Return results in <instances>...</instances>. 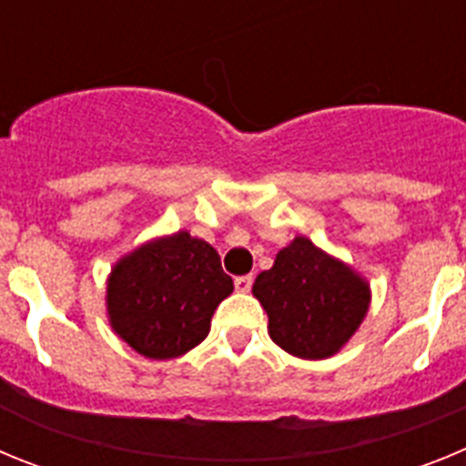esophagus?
<instances>
[{
	"label": "esophagus",
	"mask_w": 466,
	"mask_h": 466,
	"mask_svg": "<svg viewBox=\"0 0 466 466\" xmlns=\"http://www.w3.org/2000/svg\"><path fill=\"white\" fill-rule=\"evenodd\" d=\"M252 282H254L252 275H240V278L233 279V284H236L238 291H249L252 289Z\"/></svg>",
	"instance_id": "34e87169"
}]
</instances>
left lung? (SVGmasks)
<instances>
[{
    "mask_svg": "<svg viewBox=\"0 0 466 466\" xmlns=\"http://www.w3.org/2000/svg\"><path fill=\"white\" fill-rule=\"evenodd\" d=\"M268 312L270 339L300 360L339 352L369 308V287L308 238H296L252 287Z\"/></svg>",
    "mask_w": 466,
    "mask_h": 466,
    "instance_id": "left-lung-1",
    "label": "left lung"
}]
</instances>
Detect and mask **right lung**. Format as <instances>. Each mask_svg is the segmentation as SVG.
Listing matches in <instances>:
<instances>
[{"mask_svg":"<svg viewBox=\"0 0 466 466\" xmlns=\"http://www.w3.org/2000/svg\"><path fill=\"white\" fill-rule=\"evenodd\" d=\"M233 291L219 254L187 230L142 245L116 263L106 287L111 327L149 360H172L209 333Z\"/></svg>","mask_w":466,"mask_h":466,"instance_id":"1","label":"right lung"}]
</instances>
